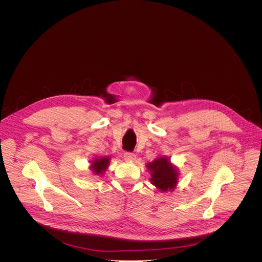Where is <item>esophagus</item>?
Instances as JSON below:
<instances>
[{"instance_id": "34e87169", "label": "esophagus", "mask_w": 262, "mask_h": 262, "mask_svg": "<svg viewBox=\"0 0 262 262\" xmlns=\"http://www.w3.org/2000/svg\"><path fill=\"white\" fill-rule=\"evenodd\" d=\"M124 158L127 161H134L136 159V155L134 153H131V152H125L124 153Z\"/></svg>"}]
</instances>
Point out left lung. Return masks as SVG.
I'll list each match as a JSON object with an SVG mask.
<instances>
[{
  "label": "left lung",
  "instance_id": "left-lung-1",
  "mask_svg": "<svg viewBox=\"0 0 262 262\" xmlns=\"http://www.w3.org/2000/svg\"><path fill=\"white\" fill-rule=\"evenodd\" d=\"M146 166L150 171L151 184L160 191H171L176 188L179 182V171L168 157H157L152 162H148Z\"/></svg>",
  "mask_w": 262,
  "mask_h": 262
}]
</instances>
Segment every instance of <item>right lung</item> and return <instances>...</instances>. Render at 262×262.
I'll list each match as a JSON object with an SVG mask.
<instances>
[{
  "instance_id": "add662e5",
  "label": "right lung",
  "mask_w": 262,
  "mask_h": 262,
  "mask_svg": "<svg viewBox=\"0 0 262 262\" xmlns=\"http://www.w3.org/2000/svg\"><path fill=\"white\" fill-rule=\"evenodd\" d=\"M91 162V170L96 176H103V173L107 170L110 164V157L109 156H102V157H95Z\"/></svg>"
}]
</instances>
